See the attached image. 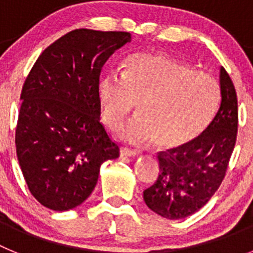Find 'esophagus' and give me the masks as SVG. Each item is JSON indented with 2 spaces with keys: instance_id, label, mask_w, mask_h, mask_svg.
I'll return each instance as SVG.
<instances>
[{
  "instance_id": "obj_1",
  "label": "esophagus",
  "mask_w": 253,
  "mask_h": 253,
  "mask_svg": "<svg viewBox=\"0 0 253 253\" xmlns=\"http://www.w3.org/2000/svg\"><path fill=\"white\" fill-rule=\"evenodd\" d=\"M138 152L134 151V149L126 148V147H122L120 148V156L122 157H134V156H137Z\"/></svg>"
}]
</instances>
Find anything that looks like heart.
<instances>
[{
    "instance_id": "obj_1",
    "label": "heart",
    "mask_w": 253,
    "mask_h": 253,
    "mask_svg": "<svg viewBox=\"0 0 253 253\" xmlns=\"http://www.w3.org/2000/svg\"><path fill=\"white\" fill-rule=\"evenodd\" d=\"M101 116L119 128L134 111L138 118L122 130L134 143L152 140L161 151H177L208 128L220 99L219 84L175 58L138 53L126 62L124 77L110 72L97 84Z\"/></svg>"
}]
</instances>
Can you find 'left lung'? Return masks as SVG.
<instances>
[{
	"label": "left lung",
	"instance_id": "1",
	"mask_svg": "<svg viewBox=\"0 0 253 253\" xmlns=\"http://www.w3.org/2000/svg\"><path fill=\"white\" fill-rule=\"evenodd\" d=\"M222 101L199 138L177 151L158 153L160 175L143 191L147 207L167 219H182L202 209L222 184L237 139L238 105L231 77L220 68Z\"/></svg>",
	"mask_w": 253,
	"mask_h": 253
}]
</instances>
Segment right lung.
Instances as JSON below:
<instances>
[{
	"instance_id": "right-lung-1",
	"label": "right lung",
	"mask_w": 253,
	"mask_h": 253,
	"mask_svg": "<svg viewBox=\"0 0 253 253\" xmlns=\"http://www.w3.org/2000/svg\"><path fill=\"white\" fill-rule=\"evenodd\" d=\"M130 40L126 31L76 29L50 44L26 77L15 144L26 185L44 207L82 204L100 166L119 157L100 123L97 84L106 60Z\"/></svg>"
}]
</instances>
